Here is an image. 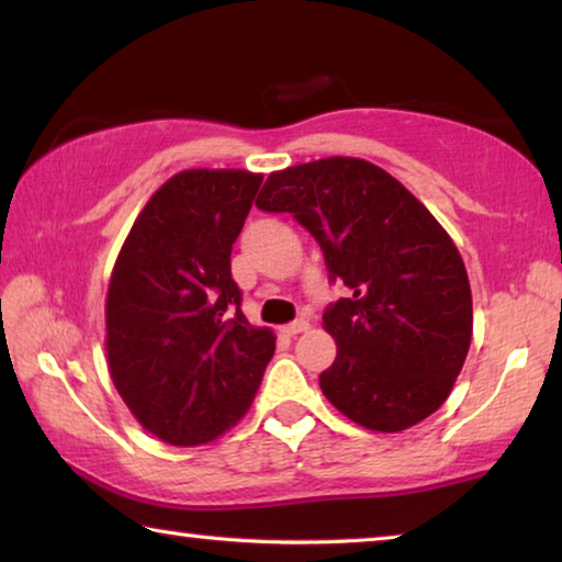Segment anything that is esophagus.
<instances>
[{
	"label": "esophagus",
	"mask_w": 562,
	"mask_h": 562,
	"mask_svg": "<svg viewBox=\"0 0 562 562\" xmlns=\"http://www.w3.org/2000/svg\"><path fill=\"white\" fill-rule=\"evenodd\" d=\"M310 327V322L307 319H294V322H290V325H284L280 331L284 337H294V335H300V331H304Z\"/></svg>",
	"instance_id": "obj_1"
}]
</instances>
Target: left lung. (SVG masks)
<instances>
[{
    "mask_svg": "<svg viewBox=\"0 0 562 562\" xmlns=\"http://www.w3.org/2000/svg\"><path fill=\"white\" fill-rule=\"evenodd\" d=\"M255 205L292 213L322 245L349 297L322 315L337 359L322 394L369 431L398 434L431 416L456 384L473 335L459 247L384 168L331 156L274 170Z\"/></svg>",
    "mask_w": 562,
    "mask_h": 562,
    "instance_id": "obj_1",
    "label": "left lung"
}]
</instances>
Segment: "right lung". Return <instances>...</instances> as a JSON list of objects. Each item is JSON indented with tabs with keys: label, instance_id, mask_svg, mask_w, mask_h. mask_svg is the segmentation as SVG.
<instances>
[{
	"label": "right lung",
	"instance_id": "add662e5",
	"mask_svg": "<svg viewBox=\"0 0 562 562\" xmlns=\"http://www.w3.org/2000/svg\"><path fill=\"white\" fill-rule=\"evenodd\" d=\"M262 173L170 176L121 245L106 292V361L133 418L170 446H201L250 408L274 331L240 310L233 243Z\"/></svg>",
	"mask_w": 562,
	"mask_h": 562
}]
</instances>
